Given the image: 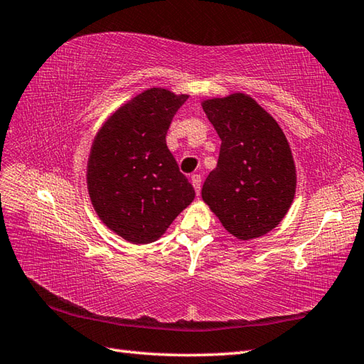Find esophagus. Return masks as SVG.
Instances as JSON below:
<instances>
[{
    "mask_svg": "<svg viewBox=\"0 0 364 364\" xmlns=\"http://www.w3.org/2000/svg\"><path fill=\"white\" fill-rule=\"evenodd\" d=\"M191 183H192V186H194V189H196V194L200 196V188H202V176H200V175H192L191 176Z\"/></svg>",
    "mask_w": 364,
    "mask_h": 364,
    "instance_id": "esophagus-1",
    "label": "esophagus"
}]
</instances>
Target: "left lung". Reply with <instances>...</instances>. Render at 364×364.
<instances>
[{"label": "left lung", "instance_id": "1", "mask_svg": "<svg viewBox=\"0 0 364 364\" xmlns=\"http://www.w3.org/2000/svg\"><path fill=\"white\" fill-rule=\"evenodd\" d=\"M202 106L222 141L218 167L203 183V202L241 241L269 233L296 196L288 139L272 115L242 92L203 100Z\"/></svg>", "mask_w": 364, "mask_h": 364}]
</instances>
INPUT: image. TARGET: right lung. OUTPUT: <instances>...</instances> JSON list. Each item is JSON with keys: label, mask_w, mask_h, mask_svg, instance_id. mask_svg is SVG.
Returning a JSON list of instances; mask_svg holds the SVG:
<instances>
[{"label": "right lung", "mask_w": 364, "mask_h": 364, "mask_svg": "<svg viewBox=\"0 0 364 364\" xmlns=\"http://www.w3.org/2000/svg\"><path fill=\"white\" fill-rule=\"evenodd\" d=\"M189 95L146 89L109 115L92 142L87 191L105 225L131 244H150L192 203L196 191L166 144Z\"/></svg>", "instance_id": "add662e5"}]
</instances>
